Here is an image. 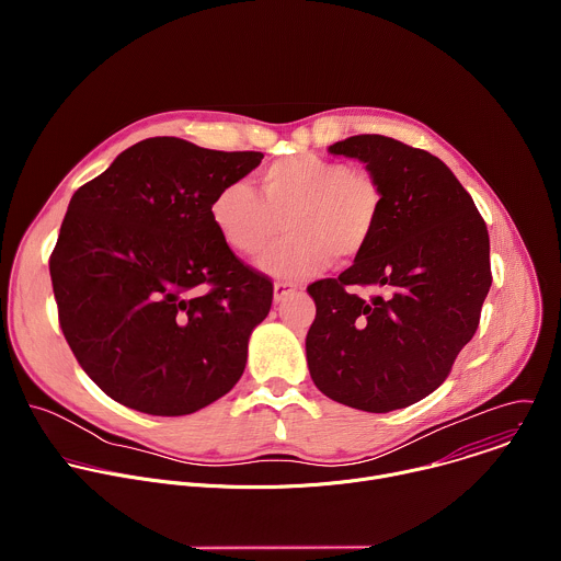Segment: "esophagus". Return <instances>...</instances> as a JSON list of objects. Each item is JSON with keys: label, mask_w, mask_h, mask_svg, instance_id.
Instances as JSON below:
<instances>
[{"label": "esophagus", "mask_w": 561, "mask_h": 561, "mask_svg": "<svg viewBox=\"0 0 561 561\" xmlns=\"http://www.w3.org/2000/svg\"><path fill=\"white\" fill-rule=\"evenodd\" d=\"M297 290H299V286L293 284V282H277L275 284V301H282V299H286L288 295H293Z\"/></svg>", "instance_id": "esophagus-1"}]
</instances>
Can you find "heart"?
<instances>
[{"label": "heart", "mask_w": 561, "mask_h": 561, "mask_svg": "<svg viewBox=\"0 0 561 561\" xmlns=\"http://www.w3.org/2000/svg\"><path fill=\"white\" fill-rule=\"evenodd\" d=\"M383 210L379 182L340 159L299 152L260 173V188L244 182L221 186L210 199V219L224 242L247 257L264 255L290 230L293 239L264 260L277 277H306L331 257L362 255Z\"/></svg>", "instance_id": "obj_1"}]
</instances>
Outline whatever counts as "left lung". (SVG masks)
<instances>
[{
	"instance_id": "obj_1",
	"label": "left lung",
	"mask_w": 561,
	"mask_h": 561,
	"mask_svg": "<svg viewBox=\"0 0 561 561\" xmlns=\"http://www.w3.org/2000/svg\"><path fill=\"white\" fill-rule=\"evenodd\" d=\"M329 150L366 164L383 210L353 266L308 286L317 306L308 370L344 407L407 409L444 383L479 327L493 284L486 221L450 169L422 148L355 135ZM359 285L380 295L364 300Z\"/></svg>"
}]
</instances>
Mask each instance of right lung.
<instances>
[{"mask_svg":"<svg viewBox=\"0 0 561 561\" xmlns=\"http://www.w3.org/2000/svg\"><path fill=\"white\" fill-rule=\"evenodd\" d=\"M262 159L150 137L75 191L48 260L53 293L75 359L115 402L191 415L242 377L273 282L230 251L210 199Z\"/></svg>","mask_w":561,"mask_h":561,"instance_id":"add662e5","label":"right lung"}]
</instances>
